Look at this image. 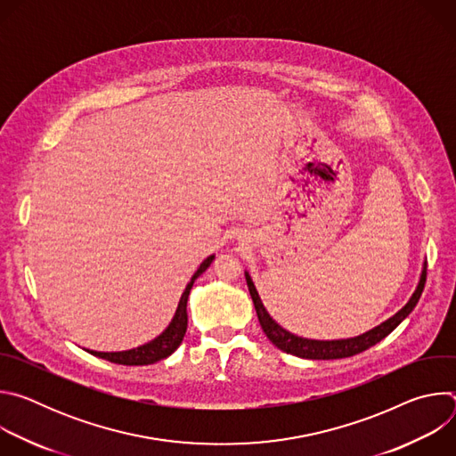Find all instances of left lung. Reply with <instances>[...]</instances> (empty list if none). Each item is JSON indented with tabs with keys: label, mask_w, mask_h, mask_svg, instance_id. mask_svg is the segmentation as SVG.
<instances>
[{
	"label": "left lung",
	"mask_w": 456,
	"mask_h": 456,
	"mask_svg": "<svg viewBox=\"0 0 456 456\" xmlns=\"http://www.w3.org/2000/svg\"><path fill=\"white\" fill-rule=\"evenodd\" d=\"M245 280H247V287L259 319V324H262V329L265 332V336L271 339V343L274 346H278L280 350L292 354L296 357L301 359H322V361H329V359H345V357H352L355 354H361L364 350H368L370 346L377 345L379 341H382L386 336L392 334L399 324L411 314V310L417 306L424 285H426V264L420 274V281L413 292V296L410 297V301L389 319H386L384 322H380L379 327L357 336V338H350V339H334V341H317V339H306V338H299L290 334L289 330H285L283 327L271 317V314L267 312V308L264 306L262 299L257 296V290L248 276V273H245Z\"/></svg>",
	"instance_id": "1"
}]
</instances>
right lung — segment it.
<instances>
[{
  "label": "right lung",
  "mask_w": 456,
  "mask_h": 456,
  "mask_svg": "<svg viewBox=\"0 0 456 456\" xmlns=\"http://www.w3.org/2000/svg\"><path fill=\"white\" fill-rule=\"evenodd\" d=\"M213 259H215V254L206 257L204 262L200 264L199 271L192 274L191 281L187 283L185 290L182 292V297L178 301L176 312H175V315L169 322V327L159 338H155L153 341H150L142 346H137V348H132V350H124V352H94V350H88V352L95 357L106 359V361L115 362V364H126V366L153 364L157 361H162V359L169 357L180 346V343L185 336V330H187V297H189V292L192 289V283L202 273L208 271V267L213 264Z\"/></svg>",
  "instance_id": "right-lung-1"
}]
</instances>
